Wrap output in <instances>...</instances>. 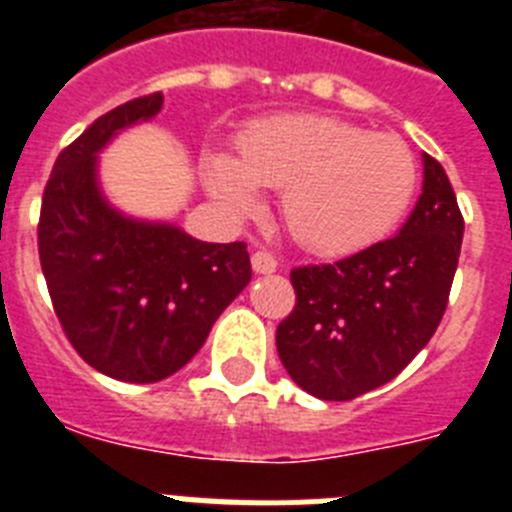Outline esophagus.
I'll return each mask as SVG.
<instances>
[{
  "label": "esophagus",
  "instance_id": "34e87169",
  "mask_svg": "<svg viewBox=\"0 0 512 512\" xmlns=\"http://www.w3.org/2000/svg\"><path fill=\"white\" fill-rule=\"evenodd\" d=\"M251 266L256 274H274L277 271V259L269 251H256L251 256Z\"/></svg>",
  "mask_w": 512,
  "mask_h": 512
}]
</instances>
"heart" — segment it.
Instances as JSON below:
<instances>
[{
    "label": "heart",
    "instance_id": "b5f03b06",
    "mask_svg": "<svg viewBox=\"0 0 512 512\" xmlns=\"http://www.w3.org/2000/svg\"><path fill=\"white\" fill-rule=\"evenodd\" d=\"M205 184L225 210L246 215L259 189H282V220L300 246L351 253L379 241L408 210L418 169L397 135L366 133L333 115L253 122L238 156L210 153Z\"/></svg>",
    "mask_w": 512,
    "mask_h": 512
}]
</instances>
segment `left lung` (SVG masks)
Returning <instances> with one entry per match:
<instances>
[{"mask_svg":"<svg viewBox=\"0 0 512 512\" xmlns=\"http://www.w3.org/2000/svg\"><path fill=\"white\" fill-rule=\"evenodd\" d=\"M461 235L449 176L423 153V192L395 238L292 269L297 305L279 323L277 351L297 387L343 402L395 379L441 323Z\"/></svg>","mask_w":512,"mask_h":512,"instance_id":"8db88e82","label":"left lung"}]
</instances>
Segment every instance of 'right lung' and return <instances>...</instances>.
I'll list each match as a JSON object with an SVG mask.
<instances>
[{"label":"right lung","instance_id":"add662e5","mask_svg":"<svg viewBox=\"0 0 512 512\" xmlns=\"http://www.w3.org/2000/svg\"><path fill=\"white\" fill-rule=\"evenodd\" d=\"M161 104L158 92L120 104L63 148L38 225L40 266L71 346L97 372L133 384L179 372L251 282L246 243L197 241L104 197L99 153Z\"/></svg>","mask_w":512,"mask_h":512}]
</instances>
